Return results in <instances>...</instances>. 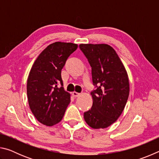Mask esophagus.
Returning a JSON list of instances; mask_svg holds the SVG:
<instances>
[{"label": "esophagus", "instance_id": "34e87169", "mask_svg": "<svg viewBox=\"0 0 159 159\" xmlns=\"http://www.w3.org/2000/svg\"><path fill=\"white\" fill-rule=\"evenodd\" d=\"M72 95H73V96L75 97V98H76V97H79L80 95V93H76V92H75V91H74V92L72 93Z\"/></svg>", "mask_w": 159, "mask_h": 159}]
</instances>
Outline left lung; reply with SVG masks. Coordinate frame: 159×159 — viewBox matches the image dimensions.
I'll list each match as a JSON object with an SVG mask.
<instances>
[{"label":"left lung","mask_w":159,"mask_h":159,"mask_svg":"<svg viewBox=\"0 0 159 159\" xmlns=\"http://www.w3.org/2000/svg\"><path fill=\"white\" fill-rule=\"evenodd\" d=\"M79 48L89 62L95 89L91 92L93 106L84 112L91 128H105L121 114L130 87L127 72L114 48L107 44H80Z\"/></svg>","instance_id":"8db88e82"}]
</instances>
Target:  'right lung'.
Returning <instances> with one entry per match:
<instances>
[{
    "label": "right lung",
    "mask_w": 159,
    "mask_h": 159,
    "mask_svg": "<svg viewBox=\"0 0 159 159\" xmlns=\"http://www.w3.org/2000/svg\"><path fill=\"white\" fill-rule=\"evenodd\" d=\"M77 48L71 43H54L40 54L31 67L27 80L29 104L43 124L52 126L62 119L70 94L64 90L61 69Z\"/></svg>",
    "instance_id": "obj_1"
}]
</instances>
